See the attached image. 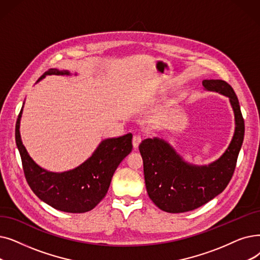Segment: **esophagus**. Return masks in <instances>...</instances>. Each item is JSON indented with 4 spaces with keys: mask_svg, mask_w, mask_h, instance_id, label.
<instances>
[{
    "mask_svg": "<svg viewBox=\"0 0 260 260\" xmlns=\"http://www.w3.org/2000/svg\"><path fill=\"white\" fill-rule=\"evenodd\" d=\"M141 140H142V137L140 136V135H135V136L133 137V146L135 149L138 148Z\"/></svg>",
    "mask_w": 260,
    "mask_h": 260,
    "instance_id": "obj_1",
    "label": "esophagus"
}]
</instances>
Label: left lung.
Segmentation results:
<instances>
[{"label": "left lung", "mask_w": 260, "mask_h": 260, "mask_svg": "<svg viewBox=\"0 0 260 260\" xmlns=\"http://www.w3.org/2000/svg\"><path fill=\"white\" fill-rule=\"evenodd\" d=\"M202 84L205 90L230 99L235 115V133L226 151L207 166L185 161L164 139L142 140L139 151L143 159L146 191L154 204L167 212L193 210L220 194L234 174L243 142L244 120L232 86L221 80H204Z\"/></svg>", "instance_id": "left-lung-1"}]
</instances>
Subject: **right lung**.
I'll return each mask as SVG.
<instances>
[{
	"instance_id": "1",
	"label": "right lung",
	"mask_w": 260,
	"mask_h": 260,
	"mask_svg": "<svg viewBox=\"0 0 260 260\" xmlns=\"http://www.w3.org/2000/svg\"><path fill=\"white\" fill-rule=\"evenodd\" d=\"M47 75H70V72L50 69ZM16 123V143L19 150L26 182L32 192L53 208L72 213L93 209L106 196L112 175L120 162L132 151L133 135L108 138L99 144L95 151L82 165L64 172H51L38 166L28 155L20 136V120Z\"/></svg>"
}]
</instances>
